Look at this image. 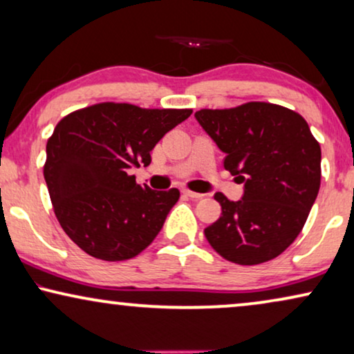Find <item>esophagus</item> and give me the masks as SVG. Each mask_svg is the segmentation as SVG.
I'll return each mask as SVG.
<instances>
[{"mask_svg":"<svg viewBox=\"0 0 354 354\" xmlns=\"http://www.w3.org/2000/svg\"><path fill=\"white\" fill-rule=\"evenodd\" d=\"M183 193H185V195H187L188 198H192V200H200V198H203V195H201V193H196V192H190V190H183Z\"/></svg>","mask_w":354,"mask_h":354,"instance_id":"esophagus-1","label":"esophagus"}]
</instances>
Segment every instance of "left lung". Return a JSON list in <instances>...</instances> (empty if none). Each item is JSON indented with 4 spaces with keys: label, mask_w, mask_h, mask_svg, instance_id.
I'll list each match as a JSON object with an SVG mask.
<instances>
[{
    "label": "left lung",
    "mask_w": 354,
    "mask_h": 354,
    "mask_svg": "<svg viewBox=\"0 0 354 354\" xmlns=\"http://www.w3.org/2000/svg\"><path fill=\"white\" fill-rule=\"evenodd\" d=\"M195 118L243 183L239 201L216 193L222 214L205 229L222 258L254 266L282 254L301 232L321 187V147L306 120L283 106L250 101Z\"/></svg>",
    "instance_id": "left-lung-1"
}]
</instances>
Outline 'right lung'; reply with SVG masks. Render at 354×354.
<instances>
[{
	"instance_id": "add662e5",
	"label": "right lung",
	"mask_w": 354,
	"mask_h": 354,
	"mask_svg": "<svg viewBox=\"0 0 354 354\" xmlns=\"http://www.w3.org/2000/svg\"><path fill=\"white\" fill-rule=\"evenodd\" d=\"M190 114L106 101L57 122L43 176L62 230L86 254L125 261L156 239L180 192L138 185L129 169L148 166L159 140Z\"/></svg>"
}]
</instances>
